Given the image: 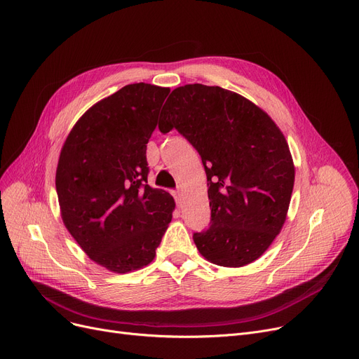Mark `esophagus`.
Masks as SVG:
<instances>
[{
    "instance_id": "34e87169",
    "label": "esophagus",
    "mask_w": 359,
    "mask_h": 359,
    "mask_svg": "<svg viewBox=\"0 0 359 359\" xmlns=\"http://www.w3.org/2000/svg\"><path fill=\"white\" fill-rule=\"evenodd\" d=\"M173 195H175V199H176V202H177V205H182V202H183V192H182V191H175Z\"/></svg>"
}]
</instances>
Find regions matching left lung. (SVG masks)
Wrapping results in <instances>:
<instances>
[{
  "instance_id": "left-lung-1",
  "label": "left lung",
  "mask_w": 359,
  "mask_h": 359,
  "mask_svg": "<svg viewBox=\"0 0 359 359\" xmlns=\"http://www.w3.org/2000/svg\"><path fill=\"white\" fill-rule=\"evenodd\" d=\"M158 128L183 135L205 167L211 226L194 235L199 254L231 269L258 259L282 230L293 191L283 132L252 101L201 83L170 93Z\"/></svg>"
}]
</instances>
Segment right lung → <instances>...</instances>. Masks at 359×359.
I'll use <instances>...</instances> for the list:
<instances>
[{
  "label": "right lung",
  "instance_id": "obj_1",
  "mask_svg": "<svg viewBox=\"0 0 359 359\" xmlns=\"http://www.w3.org/2000/svg\"><path fill=\"white\" fill-rule=\"evenodd\" d=\"M168 92L126 85L86 110L61 148V218L82 251L108 271L147 267L173 218V196L147 184V144Z\"/></svg>",
  "mask_w": 359,
  "mask_h": 359
}]
</instances>
